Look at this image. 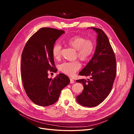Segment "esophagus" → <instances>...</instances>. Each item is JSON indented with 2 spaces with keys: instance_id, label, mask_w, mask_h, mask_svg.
<instances>
[{
  "instance_id": "1",
  "label": "esophagus",
  "mask_w": 134,
  "mask_h": 134,
  "mask_svg": "<svg viewBox=\"0 0 134 134\" xmlns=\"http://www.w3.org/2000/svg\"><path fill=\"white\" fill-rule=\"evenodd\" d=\"M70 83L71 84H73L74 83H75V81L74 80H72V79H70Z\"/></svg>"
}]
</instances>
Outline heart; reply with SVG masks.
<instances>
[{
  "label": "heart",
  "instance_id": "heart-1",
  "mask_svg": "<svg viewBox=\"0 0 134 134\" xmlns=\"http://www.w3.org/2000/svg\"><path fill=\"white\" fill-rule=\"evenodd\" d=\"M68 44L77 51L76 57L82 61L88 60L92 55L95 48L94 42L89 39H86L81 36H75L68 41ZM62 46L59 42H56L52 47V53L55 59H59L62 54ZM81 67L79 60L66 62L59 66L60 70L69 76L74 75Z\"/></svg>",
  "mask_w": 134,
  "mask_h": 134
}]
</instances>
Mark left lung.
Masks as SVG:
<instances>
[{"instance_id":"obj_1","label":"left lung","mask_w":134,"mask_h":134,"mask_svg":"<svg viewBox=\"0 0 134 134\" xmlns=\"http://www.w3.org/2000/svg\"><path fill=\"white\" fill-rule=\"evenodd\" d=\"M91 29L98 33L96 49L91 60L79 72L90 79L76 80L84 86L82 93L76 98L77 101L86 107L97 106L105 100L111 91L117 72L116 57L108 36L101 29Z\"/></svg>"}]
</instances>
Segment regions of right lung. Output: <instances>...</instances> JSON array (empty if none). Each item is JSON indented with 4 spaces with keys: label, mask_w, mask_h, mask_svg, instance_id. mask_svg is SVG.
Wrapping results in <instances>:
<instances>
[{
    "label": "right lung",
    "mask_w": 134,
    "mask_h": 134,
    "mask_svg": "<svg viewBox=\"0 0 134 134\" xmlns=\"http://www.w3.org/2000/svg\"><path fill=\"white\" fill-rule=\"evenodd\" d=\"M65 33L42 27L26 42L22 54L21 65L23 85L29 99L40 106H49L58 101L62 90L70 83L64 74L48 78V70L56 72L52 53L55 41Z\"/></svg>",
    "instance_id": "right-lung-1"
}]
</instances>
